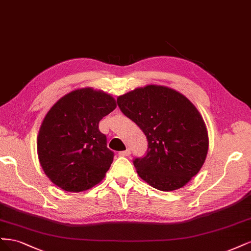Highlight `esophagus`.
<instances>
[{"label": "esophagus", "mask_w": 251, "mask_h": 251, "mask_svg": "<svg viewBox=\"0 0 251 251\" xmlns=\"http://www.w3.org/2000/svg\"><path fill=\"white\" fill-rule=\"evenodd\" d=\"M119 154H120L121 156H128V155L131 154V151H130V149H126V150H124V151L119 152Z\"/></svg>", "instance_id": "34e87169"}]
</instances>
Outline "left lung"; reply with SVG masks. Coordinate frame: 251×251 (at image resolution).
Masks as SVG:
<instances>
[{
	"mask_svg": "<svg viewBox=\"0 0 251 251\" xmlns=\"http://www.w3.org/2000/svg\"><path fill=\"white\" fill-rule=\"evenodd\" d=\"M117 102L147 137L146 155L133 159L143 180L159 191H174L200 171L208 150L207 130L187 97L167 86L147 85Z\"/></svg>",
	"mask_w": 251,
	"mask_h": 251,
	"instance_id": "1",
	"label": "left lung"
}]
</instances>
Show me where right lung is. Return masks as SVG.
<instances>
[{"mask_svg":"<svg viewBox=\"0 0 251 251\" xmlns=\"http://www.w3.org/2000/svg\"><path fill=\"white\" fill-rule=\"evenodd\" d=\"M116 107L110 95L91 87L73 91L53 105L39 129L37 154L54 184L82 192L104 178L115 154L99 122Z\"/></svg>","mask_w":251,"mask_h":251,"instance_id":"obj_1","label":"right lung"}]
</instances>
